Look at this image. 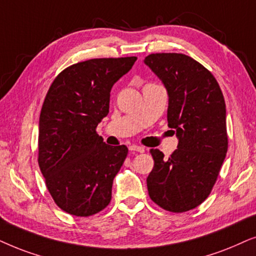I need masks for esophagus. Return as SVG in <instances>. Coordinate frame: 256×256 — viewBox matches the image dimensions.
Masks as SVG:
<instances>
[{
  "label": "esophagus",
  "instance_id": "1",
  "mask_svg": "<svg viewBox=\"0 0 256 256\" xmlns=\"http://www.w3.org/2000/svg\"><path fill=\"white\" fill-rule=\"evenodd\" d=\"M128 148H130V151H137L140 153L145 152V148H142V146H139V145H131Z\"/></svg>",
  "mask_w": 256,
  "mask_h": 256
}]
</instances>
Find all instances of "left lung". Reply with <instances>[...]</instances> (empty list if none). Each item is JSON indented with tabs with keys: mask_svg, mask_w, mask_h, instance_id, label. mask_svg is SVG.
Wrapping results in <instances>:
<instances>
[{
	"mask_svg": "<svg viewBox=\"0 0 256 256\" xmlns=\"http://www.w3.org/2000/svg\"><path fill=\"white\" fill-rule=\"evenodd\" d=\"M144 63L168 91V128L178 138L168 159L151 150L148 196L164 210L186 212L210 196L226 156L224 94L213 74L186 54H152Z\"/></svg>",
	"mask_w": 256,
	"mask_h": 256,
	"instance_id": "obj_1",
	"label": "left lung"
}]
</instances>
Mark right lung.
Wrapping results in <instances>:
<instances>
[{
    "mask_svg": "<svg viewBox=\"0 0 256 256\" xmlns=\"http://www.w3.org/2000/svg\"><path fill=\"white\" fill-rule=\"evenodd\" d=\"M136 60L120 57L74 64L48 91L38 122V165L54 202L71 216H92L110 204L112 182L128 148L106 145L96 128L108 114L112 86Z\"/></svg>",
    "mask_w": 256,
    "mask_h": 256,
    "instance_id": "add662e5",
    "label": "right lung"
}]
</instances>
